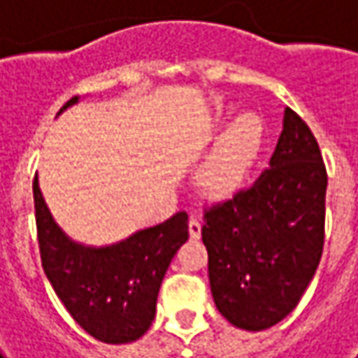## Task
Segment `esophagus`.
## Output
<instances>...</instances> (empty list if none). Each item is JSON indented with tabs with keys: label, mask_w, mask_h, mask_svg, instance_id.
<instances>
[{
	"label": "esophagus",
	"mask_w": 358,
	"mask_h": 358,
	"mask_svg": "<svg viewBox=\"0 0 358 358\" xmlns=\"http://www.w3.org/2000/svg\"><path fill=\"white\" fill-rule=\"evenodd\" d=\"M200 229H202V227H200V222L192 217V219L188 221V233H190V237H192V239H199Z\"/></svg>",
	"instance_id": "obj_1"
}]
</instances>
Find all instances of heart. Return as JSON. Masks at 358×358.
<instances>
[{"instance_id": "obj_1", "label": "heart", "mask_w": 358, "mask_h": 358, "mask_svg": "<svg viewBox=\"0 0 358 358\" xmlns=\"http://www.w3.org/2000/svg\"><path fill=\"white\" fill-rule=\"evenodd\" d=\"M263 123L255 113H243L219 139L213 156L208 158L200 184L210 196H227L235 192L247 176L249 168L259 154Z\"/></svg>"}]
</instances>
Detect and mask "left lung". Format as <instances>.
Returning <instances> with one entry per match:
<instances>
[{
  "instance_id": "8db88e82",
  "label": "left lung",
  "mask_w": 358,
  "mask_h": 358,
  "mask_svg": "<svg viewBox=\"0 0 358 358\" xmlns=\"http://www.w3.org/2000/svg\"><path fill=\"white\" fill-rule=\"evenodd\" d=\"M326 184L316 137L285 107L269 168L204 208L210 292L233 326L265 330L298 306L324 249Z\"/></svg>"
}]
</instances>
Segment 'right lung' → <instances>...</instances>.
I'll return each mask as SVG.
<instances>
[{
    "mask_svg": "<svg viewBox=\"0 0 358 358\" xmlns=\"http://www.w3.org/2000/svg\"><path fill=\"white\" fill-rule=\"evenodd\" d=\"M76 101L78 96L66 101L60 113ZM32 190L42 267L74 322L107 345L143 336L154 322L166 269L188 239V215L182 210L125 241L96 249L62 233L42 199L38 178Z\"/></svg>",
    "mask_w": 358,
    "mask_h": 358,
    "instance_id": "add662e5",
    "label": "right lung"
}]
</instances>
